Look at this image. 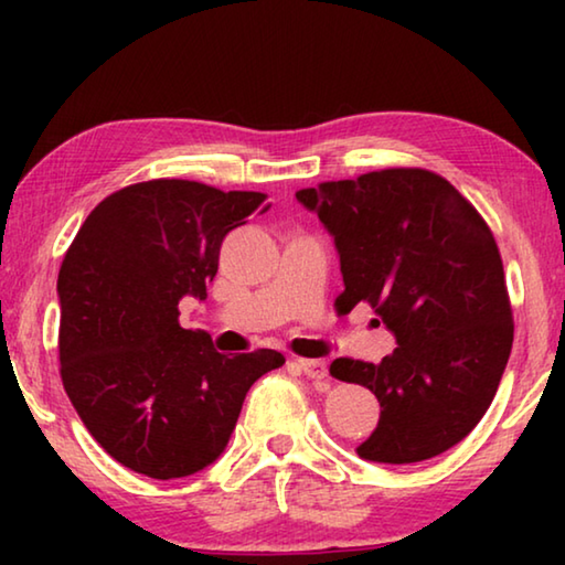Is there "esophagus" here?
<instances>
[{
    "label": "esophagus",
    "instance_id": "obj_1",
    "mask_svg": "<svg viewBox=\"0 0 565 565\" xmlns=\"http://www.w3.org/2000/svg\"><path fill=\"white\" fill-rule=\"evenodd\" d=\"M296 366H299L303 371L306 379H313V381H321L327 379V363H323L321 359H299L296 361Z\"/></svg>",
    "mask_w": 565,
    "mask_h": 565
}]
</instances>
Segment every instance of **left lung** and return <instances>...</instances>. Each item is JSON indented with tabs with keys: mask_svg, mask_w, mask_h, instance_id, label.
<instances>
[{
	"mask_svg": "<svg viewBox=\"0 0 565 565\" xmlns=\"http://www.w3.org/2000/svg\"><path fill=\"white\" fill-rule=\"evenodd\" d=\"M337 244L341 311L369 301L396 337L379 363L337 359L331 376L374 391L379 426L356 454L418 463L489 411L511 356L499 246L458 189L426 169H381L296 191Z\"/></svg>",
	"mask_w": 565,
	"mask_h": 565,
	"instance_id": "left-lung-1",
	"label": "left lung"
}]
</instances>
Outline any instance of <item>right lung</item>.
Instances as JSON below:
<instances>
[{"mask_svg":"<svg viewBox=\"0 0 565 565\" xmlns=\"http://www.w3.org/2000/svg\"><path fill=\"white\" fill-rule=\"evenodd\" d=\"M266 194L151 179L94 206L64 254L62 384L114 461L159 481L202 471L232 438L246 391L279 351L224 356L179 327L184 296L206 299L218 248Z\"/></svg>","mask_w":565,"mask_h":565,"instance_id":"obj_1","label":"right lung"}]
</instances>
